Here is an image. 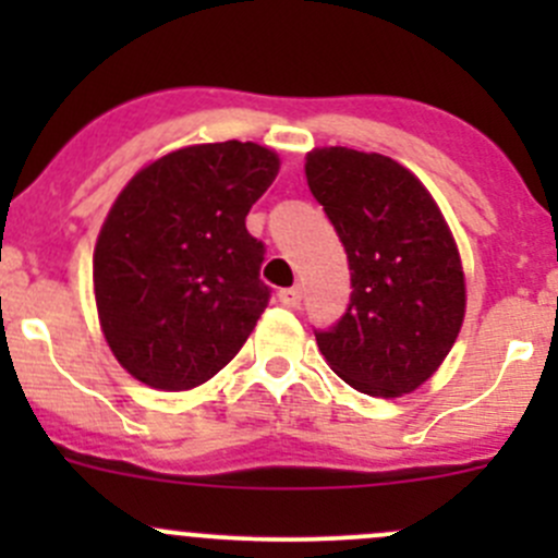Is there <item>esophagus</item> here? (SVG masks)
I'll return each instance as SVG.
<instances>
[{
    "instance_id": "34e87169",
    "label": "esophagus",
    "mask_w": 558,
    "mask_h": 558,
    "mask_svg": "<svg viewBox=\"0 0 558 558\" xmlns=\"http://www.w3.org/2000/svg\"><path fill=\"white\" fill-rule=\"evenodd\" d=\"M278 300H280V305H286V307H300L302 291L300 289H283V291H278Z\"/></svg>"
}]
</instances>
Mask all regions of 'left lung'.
Listing matches in <instances>:
<instances>
[{
  "instance_id": "1",
  "label": "left lung",
  "mask_w": 558,
  "mask_h": 558,
  "mask_svg": "<svg viewBox=\"0 0 558 558\" xmlns=\"http://www.w3.org/2000/svg\"><path fill=\"white\" fill-rule=\"evenodd\" d=\"M305 178L348 253L351 305L318 331L326 364L369 397L424 386L464 324L459 247L435 196L408 167L380 154L313 148Z\"/></svg>"
}]
</instances>
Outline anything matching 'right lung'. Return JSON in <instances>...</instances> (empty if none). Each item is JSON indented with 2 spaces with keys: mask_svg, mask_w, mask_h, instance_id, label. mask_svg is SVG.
I'll list each match as a JSON object with an SVG mask.
<instances>
[{
  "mask_svg": "<svg viewBox=\"0 0 558 558\" xmlns=\"http://www.w3.org/2000/svg\"><path fill=\"white\" fill-rule=\"evenodd\" d=\"M280 170L258 143H202L134 172L94 247V296L112 356L140 384L189 391L221 373L269 300L245 216Z\"/></svg>",
  "mask_w": 558,
  "mask_h": 558,
  "instance_id": "obj_1",
  "label": "right lung"
}]
</instances>
